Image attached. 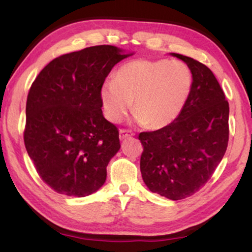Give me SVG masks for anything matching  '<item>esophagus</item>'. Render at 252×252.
Returning a JSON list of instances; mask_svg holds the SVG:
<instances>
[{"label": "esophagus", "mask_w": 252, "mask_h": 252, "mask_svg": "<svg viewBox=\"0 0 252 252\" xmlns=\"http://www.w3.org/2000/svg\"><path fill=\"white\" fill-rule=\"evenodd\" d=\"M133 135V132L130 129H125V128H122L119 130V137L120 140H124L126 139V137L128 136H132Z\"/></svg>", "instance_id": "esophagus-1"}]
</instances>
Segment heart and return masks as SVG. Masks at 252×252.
Here are the masks:
<instances>
[{
	"mask_svg": "<svg viewBox=\"0 0 252 252\" xmlns=\"http://www.w3.org/2000/svg\"><path fill=\"white\" fill-rule=\"evenodd\" d=\"M192 88L190 67L181 61L140 60L123 64L116 79L101 88L106 118L118 123L133 99L136 119L149 128H163L178 118Z\"/></svg>",
	"mask_w": 252,
	"mask_h": 252,
	"instance_id": "heart-1",
	"label": "heart"
}]
</instances>
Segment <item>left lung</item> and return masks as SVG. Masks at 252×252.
I'll return each mask as SVG.
<instances>
[{
    "label": "left lung",
    "mask_w": 252,
    "mask_h": 252,
    "mask_svg": "<svg viewBox=\"0 0 252 252\" xmlns=\"http://www.w3.org/2000/svg\"><path fill=\"white\" fill-rule=\"evenodd\" d=\"M190 67L192 88L173 123L140 133V170L147 187L173 201L194 195L211 179L228 146L229 104L208 66L172 54Z\"/></svg>",
    "instance_id": "obj_1"
}]
</instances>
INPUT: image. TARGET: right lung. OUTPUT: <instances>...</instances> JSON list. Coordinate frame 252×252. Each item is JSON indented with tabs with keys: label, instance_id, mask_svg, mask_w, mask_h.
Returning <instances> with one entry per match:
<instances>
[{
	"label": "right lung",
	"instance_id": "right-lung-1",
	"mask_svg": "<svg viewBox=\"0 0 252 252\" xmlns=\"http://www.w3.org/2000/svg\"><path fill=\"white\" fill-rule=\"evenodd\" d=\"M108 44L65 54L31 86L24 142L40 178L58 194L84 197L105 182L120 148L116 125L103 117L101 88L129 55Z\"/></svg>",
	"mask_w": 252,
	"mask_h": 252
}]
</instances>
